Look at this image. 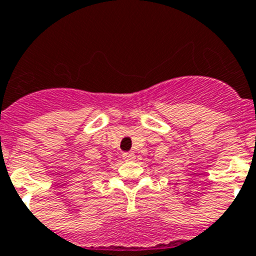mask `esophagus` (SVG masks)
Segmentation results:
<instances>
[{"label": "esophagus", "instance_id": "34e87169", "mask_svg": "<svg viewBox=\"0 0 256 256\" xmlns=\"http://www.w3.org/2000/svg\"><path fill=\"white\" fill-rule=\"evenodd\" d=\"M123 159L126 160V162H132V160H134L136 155L133 152H123Z\"/></svg>", "mask_w": 256, "mask_h": 256}]
</instances>
